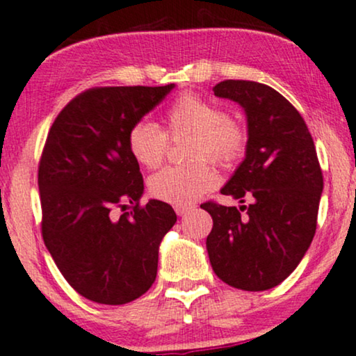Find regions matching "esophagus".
I'll list each match as a JSON object with an SVG mask.
<instances>
[{
    "mask_svg": "<svg viewBox=\"0 0 356 356\" xmlns=\"http://www.w3.org/2000/svg\"><path fill=\"white\" fill-rule=\"evenodd\" d=\"M193 209H195V206L193 204H177L175 206V211H177L178 216H186V214L193 211Z\"/></svg>",
    "mask_w": 356,
    "mask_h": 356,
    "instance_id": "1",
    "label": "esophagus"
}]
</instances>
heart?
Listing matches in <instances>:
<instances>
[{"label": "heart", "mask_w": 356, "mask_h": 356, "mask_svg": "<svg viewBox=\"0 0 356 356\" xmlns=\"http://www.w3.org/2000/svg\"><path fill=\"white\" fill-rule=\"evenodd\" d=\"M166 131L150 120H138L129 130V150L145 168H156L165 158L168 137L191 135L190 158L195 163L166 166L153 175L148 190L156 200L170 204H190L218 183V173L204 156L231 166L248 148V131L218 105L193 94H183L165 115Z\"/></svg>", "instance_id": "b5f03b06"}]
</instances>
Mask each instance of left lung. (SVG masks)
Instances as JSON below:
<instances>
[{
  "instance_id": "left-lung-1",
  "label": "left lung",
  "mask_w": 356,
  "mask_h": 356,
  "mask_svg": "<svg viewBox=\"0 0 356 356\" xmlns=\"http://www.w3.org/2000/svg\"><path fill=\"white\" fill-rule=\"evenodd\" d=\"M213 90L248 117L245 158L221 193L251 204H201L213 218L209 262L231 287L267 291L292 274L315 236L323 190L317 152L304 118L272 87L222 81Z\"/></svg>"
}]
</instances>
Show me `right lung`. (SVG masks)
I'll list each match as a JSON object with an SVG mask.
<instances>
[{
  "label": "right lung",
  "instance_id": "right-lung-1",
  "mask_svg": "<svg viewBox=\"0 0 356 356\" xmlns=\"http://www.w3.org/2000/svg\"><path fill=\"white\" fill-rule=\"evenodd\" d=\"M173 87H94L47 134L38 171L44 244L74 291L97 304H127L152 287L160 243L177 222L168 203L140 206L143 178L127 143Z\"/></svg>",
  "mask_w": 356,
  "mask_h": 356
}]
</instances>
